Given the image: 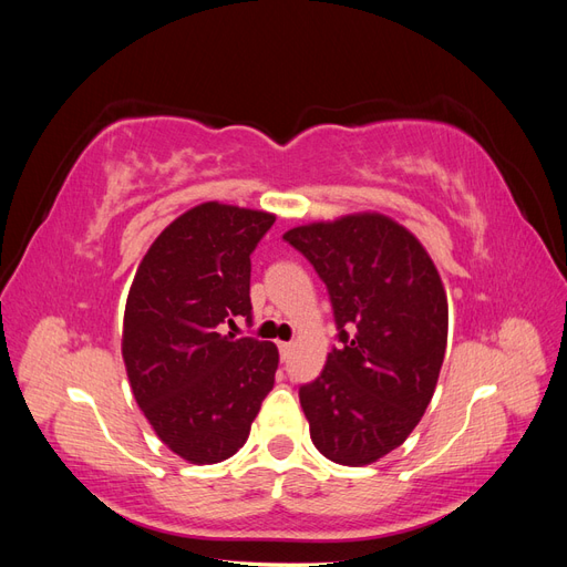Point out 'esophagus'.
<instances>
[{"instance_id": "34e87169", "label": "esophagus", "mask_w": 567, "mask_h": 567, "mask_svg": "<svg viewBox=\"0 0 567 567\" xmlns=\"http://www.w3.org/2000/svg\"><path fill=\"white\" fill-rule=\"evenodd\" d=\"M279 352L286 359L290 352H293V342H279Z\"/></svg>"}]
</instances>
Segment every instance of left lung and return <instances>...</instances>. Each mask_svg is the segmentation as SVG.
<instances>
[{"mask_svg":"<svg viewBox=\"0 0 567 567\" xmlns=\"http://www.w3.org/2000/svg\"><path fill=\"white\" fill-rule=\"evenodd\" d=\"M329 288L338 338L300 404L315 447L369 466L411 435L433 400L447 350V293L419 238L381 213L284 234Z\"/></svg>","mask_w":567,"mask_h":567,"instance_id":"obj_1","label":"left lung"}]
</instances>
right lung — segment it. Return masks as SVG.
Wrapping results in <instances>:
<instances>
[{"label":"right lung","instance_id":"add662e5","mask_svg":"<svg viewBox=\"0 0 567 567\" xmlns=\"http://www.w3.org/2000/svg\"><path fill=\"white\" fill-rule=\"evenodd\" d=\"M277 215L208 200L161 231L134 274L123 359L156 435L205 466L244 447L274 388V342L219 333L250 319V252Z\"/></svg>","mask_w":567,"mask_h":567}]
</instances>
